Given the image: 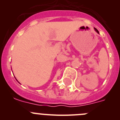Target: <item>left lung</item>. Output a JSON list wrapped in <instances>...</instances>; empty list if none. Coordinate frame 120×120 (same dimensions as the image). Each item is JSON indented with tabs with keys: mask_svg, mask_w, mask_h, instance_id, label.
Returning <instances> with one entry per match:
<instances>
[{
	"mask_svg": "<svg viewBox=\"0 0 120 120\" xmlns=\"http://www.w3.org/2000/svg\"><path fill=\"white\" fill-rule=\"evenodd\" d=\"M94 29H95V31H96V32H97L98 34H99V31H98V30H97V29H96V28H94Z\"/></svg>",
	"mask_w": 120,
	"mask_h": 120,
	"instance_id": "1",
	"label": "left lung"
}]
</instances>
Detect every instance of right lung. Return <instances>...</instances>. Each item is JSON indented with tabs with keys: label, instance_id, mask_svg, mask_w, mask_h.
<instances>
[{
	"label": "right lung",
	"instance_id": "obj_1",
	"mask_svg": "<svg viewBox=\"0 0 120 120\" xmlns=\"http://www.w3.org/2000/svg\"><path fill=\"white\" fill-rule=\"evenodd\" d=\"M16 80H17V79H16Z\"/></svg>",
	"mask_w": 120,
	"mask_h": 120
}]
</instances>
